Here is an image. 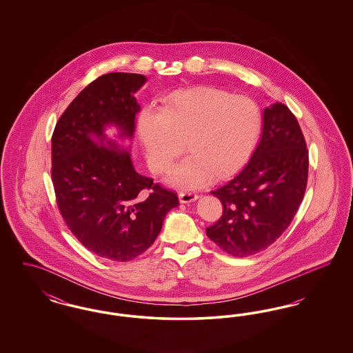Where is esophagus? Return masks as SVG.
<instances>
[{
    "label": "esophagus",
    "mask_w": 353,
    "mask_h": 353,
    "mask_svg": "<svg viewBox=\"0 0 353 353\" xmlns=\"http://www.w3.org/2000/svg\"><path fill=\"white\" fill-rule=\"evenodd\" d=\"M179 197H180V202L183 203H188V202L196 201L199 199V194L196 192H180L179 193Z\"/></svg>",
    "instance_id": "1"
}]
</instances>
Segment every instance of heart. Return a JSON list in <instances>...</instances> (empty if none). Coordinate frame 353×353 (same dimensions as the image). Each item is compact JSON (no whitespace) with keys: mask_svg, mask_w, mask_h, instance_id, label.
Returning a JSON list of instances; mask_svg holds the SVG:
<instances>
[{"mask_svg":"<svg viewBox=\"0 0 353 353\" xmlns=\"http://www.w3.org/2000/svg\"><path fill=\"white\" fill-rule=\"evenodd\" d=\"M261 111L255 101L217 88L170 94L161 111L141 112L139 130L152 170L167 172L183 152L189 154L172 170L169 183L196 189L238 168L256 141Z\"/></svg>","mask_w":353,"mask_h":353,"instance_id":"obj_1","label":"heart"}]
</instances>
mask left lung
I'll return each mask as SVG.
<instances>
[{
  "label": "left lung",
  "mask_w": 353,
  "mask_h": 353,
  "mask_svg": "<svg viewBox=\"0 0 353 353\" xmlns=\"http://www.w3.org/2000/svg\"><path fill=\"white\" fill-rule=\"evenodd\" d=\"M308 150L295 115L282 103L263 111L259 143L248 164L210 193L223 206L206 235L233 256L268 249L290 226L304 197Z\"/></svg>",
  "instance_id": "1"
}]
</instances>
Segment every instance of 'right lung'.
Masks as SVG:
<instances>
[{
    "label": "right lung",
    "mask_w": 353,
    "mask_h": 353,
    "mask_svg": "<svg viewBox=\"0 0 353 353\" xmlns=\"http://www.w3.org/2000/svg\"><path fill=\"white\" fill-rule=\"evenodd\" d=\"M145 81L140 74L101 75L68 104L51 137V180L62 217L85 249L114 262L145 252L179 205L174 192L139 174L130 152L104 134L111 124L120 137L132 139L140 110L134 94Z\"/></svg>",
    "instance_id": "1"
}]
</instances>
